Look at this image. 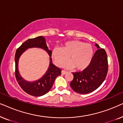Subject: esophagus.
<instances>
[{"label": "esophagus", "instance_id": "esophagus-1", "mask_svg": "<svg viewBox=\"0 0 123 123\" xmlns=\"http://www.w3.org/2000/svg\"><path fill=\"white\" fill-rule=\"evenodd\" d=\"M67 73V72L65 71V70H62V74H65Z\"/></svg>", "mask_w": 123, "mask_h": 123}]
</instances>
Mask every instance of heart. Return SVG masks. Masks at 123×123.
I'll return each instance as SVG.
<instances>
[{
	"label": "heart",
	"instance_id": "1",
	"mask_svg": "<svg viewBox=\"0 0 123 123\" xmlns=\"http://www.w3.org/2000/svg\"><path fill=\"white\" fill-rule=\"evenodd\" d=\"M92 45L80 40H70L64 43L61 48H55L52 52V58L55 63L60 66L68 60L70 62L64 65L67 68H73L83 70L88 68L93 56Z\"/></svg>",
	"mask_w": 123,
	"mask_h": 123
}]
</instances>
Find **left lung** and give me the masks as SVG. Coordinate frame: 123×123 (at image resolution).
Returning <instances> with one entry per match:
<instances>
[{
	"mask_svg": "<svg viewBox=\"0 0 123 123\" xmlns=\"http://www.w3.org/2000/svg\"><path fill=\"white\" fill-rule=\"evenodd\" d=\"M98 50L95 52L88 68L82 72L73 73L70 87L75 92L87 94L96 90L105 80L108 71L107 56L105 50L96 43Z\"/></svg>",
	"mask_w": 123,
	"mask_h": 123,
	"instance_id": "1",
	"label": "left lung"
}]
</instances>
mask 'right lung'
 <instances>
[{
    "mask_svg": "<svg viewBox=\"0 0 123 123\" xmlns=\"http://www.w3.org/2000/svg\"><path fill=\"white\" fill-rule=\"evenodd\" d=\"M32 47L41 48L45 49L50 56V64L47 72L41 79L33 82H29L24 80L19 74L18 61L20 55L27 49ZM51 54L52 51L48 49L46 40L43 36L30 38L24 42L16 50L15 55V75L20 87L27 93L37 97L45 95L51 88L56 77L61 75L62 70L52 63Z\"/></svg>",
    "mask_w": 123,
    "mask_h": 123,
    "instance_id": "1",
    "label": "right lung"
}]
</instances>
